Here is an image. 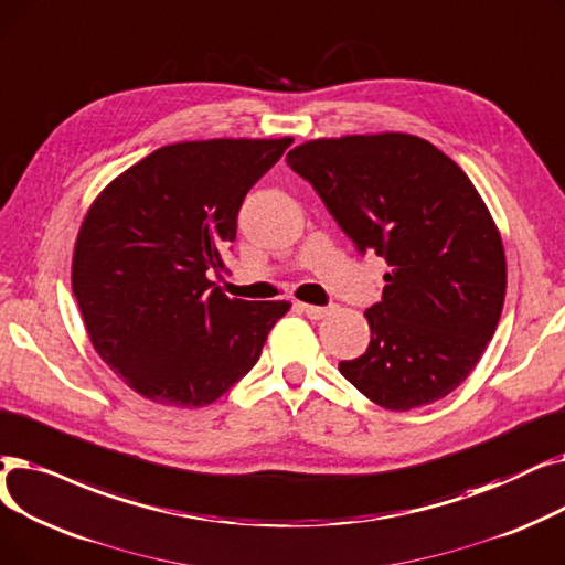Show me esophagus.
I'll return each mask as SVG.
<instances>
[{
	"label": "esophagus",
	"mask_w": 565,
	"mask_h": 565,
	"mask_svg": "<svg viewBox=\"0 0 565 565\" xmlns=\"http://www.w3.org/2000/svg\"><path fill=\"white\" fill-rule=\"evenodd\" d=\"M297 308L308 315L310 319H324L327 315L333 312V306H310V303H297Z\"/></svg>",
	"instance_id": "1"
}]
</instances>
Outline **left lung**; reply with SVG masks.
<instances>
[{
	"instance_id": "1",
	"label": "left lung",
	"mask_w": 565,
	"mask_h": 565,
	"mask_svg": "<svg viewBox=\"0 0 565 565\" xmlns=\"http://www.w3.org/2000/svg\"><path fill=\"white\" fill-rule=\"evenodd\" d=\"M287 163L361 253L391 266L365 310L370 344L338 365L342 377L391 412L446 397L486 352L505 299L501 234L476 185L409 132L310 140Z\"/></svg>"
}]
</instances>
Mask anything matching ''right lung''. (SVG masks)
<instances>
[{
  "label": "right lung",
  "instance_id": "add662e5",
  "mask_svg": "<svg viewBox=\"0 0 565 565\" xmlns=\"http://www.w3.org/2000/svg\"><path fill=\"white\" fill-rule=\"evenodd\" d=\"M291 138L160 147L107 183L79 225L71 285L98 356L156 405L206 407L257 363L287 301L213 285L241 202Z\"/></svg>",
  "mask_w": 565,
  "mask_h": 565
}]
</instances>
